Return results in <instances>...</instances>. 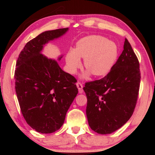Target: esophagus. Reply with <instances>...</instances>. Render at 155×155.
Returning a JSON list of instances; mask_svg holds the SVG:
<instances>
[{
	"mask_svg": "<svg viewBox=\"0 0 155 155\" xmlns=\"http://www.w3.org/2000/svg\"><path fill=\"white\" fill-rule=\"evenodd\" d=\"M77 84V87L78 88V91H79V93L81 94V93L83 92V90H82V87H83V86H82V84L81 83V82H78L77 84Z\"/></svg>",
	"mask_w": 155,
	"mask_h": 155,
	"instance_id": "obj_1",
	"label": "esophagus"
}]
</instances>
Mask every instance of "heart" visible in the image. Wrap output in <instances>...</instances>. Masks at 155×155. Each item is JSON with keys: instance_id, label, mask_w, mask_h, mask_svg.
<instances>
[{"instance_id": "1", "label": "heart", "mask_w": 155, "mask_h": 155, "mask_svg": "<svg viewBox=\"0 0 155 155\" xmlns=\"http://www.w3.org/2000/svg\"><path fill=\"white\" fill-rule=\"evenodd\" d=\"M118 56L117 46L101 36H89L78 41L75 49L67 54L66 63L69 73L75 74L81 66L80 58H84V66L95 76L109 72ZM89 72L84 74L87 77Z\"/></svg>"}]
</instances>
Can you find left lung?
<instances>
[{"label":"left lung","instance_id":"8db88e82","mask_svg":"<svg viewBox=\"0 0 155 155\" xmlns=\"http://www.w3.org/2000/svg\"><path fill=\"white\" fill-rule=\"evenodd\" d=\"M140 71L128 39L116 63L104 78L86 82V114L89 126L99 134H110L133 115L138 97Z\"/></svg>","mask_w":155,"mask_h":155}]
</instances>
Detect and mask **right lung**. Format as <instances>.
I'll return each instance as SVG.
<instances>
[{
    "mask_svg": "<svg viewBox=\"0 0 155 155\" xmlns=\"http://www.w3.org/2000/svg\"><path fill=\"white\" fill-rule=\"evenodd\" d=\"M68 30L63 28L40 34L27 42L16 63L15 92L21 111L27 124L41 133L60 129L78 93L77 80L63 71L56 61L41 54L46 44Z\"/></svg>",
    "mask_w": 155,
    "mask_h": 155,
    "instance_id": "right-lung-1",
    "label": "right lung"
}]
</instances>
